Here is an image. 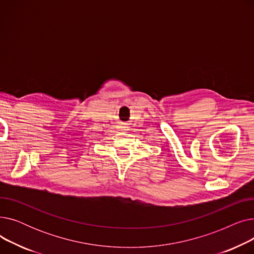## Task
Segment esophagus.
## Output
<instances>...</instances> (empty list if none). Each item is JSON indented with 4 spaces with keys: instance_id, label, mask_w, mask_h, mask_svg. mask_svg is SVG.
Wrapping results in <instances>:
<instances>
[{
    "instance_id": "esophagus-1",
    "label": "esophagus",
    "mask_w": 254,
    "mask_h": 254,
    "mask_svg": "<svg viewBox=\"0 0 254 254\" xmlns=\"http://www.w3.org/2000/svg\"><path fill=\"white\" fill-rule=\"evenodd\" d=\"M122 127V130H127V127Z\"/></svg>"
}]
</instances>
